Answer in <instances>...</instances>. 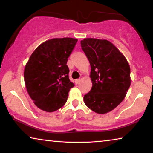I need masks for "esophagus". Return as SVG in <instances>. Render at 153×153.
Listing matches in <instances>:
<instances>
[{
  "label": "esophagus",
  "mask_w": 153,
  "mask_h": 153,
  "mask_svg": "<svg viewBox=\"0 0 153 153\" xmlns=\"http://www.w3.org/2000/svg\"><path fill=\"white\" fill-rule=\"evenodd\" d=\"M81 81V79H76V80H75V83H76V84L77 85V84H79V82H80Z\"/></svg>",
  "instance_id": "34e87169"
}]
</instances>
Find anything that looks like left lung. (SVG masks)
<instances>
[{
    "label": "left lung",
    "mask_w": 153,
    "mask_h": 153,
    "mask_svg": "<svg viewBox=\"0 0 153 153\" xmlns=\"http://www.w3.org/2000/svg\"><path fill=\"white\" fill-rule=\"evenodd\" d=\"M81 49L91 67L93 86L83 97L90 109L104 114L120 104L130 86V68L120 51L106 39L85 38Z\"/></svg>",
    "instance_id": "obj_1"
}]
</instances>
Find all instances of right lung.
<instances>
[{"label": "right lung", "instance_id": "add662e5", "mask_svg": "<svg viewBox=\"0 0 153 153\" xmlns=\"http://www.w3.org/2000/svg\"><path fill=\"white\" fill-rule=\"evenodd\" d=\"M76 42L70 37L51 39L31 54L25 67V84L40 109L53 112L66 103L69 91L74 86L69 79L67 62Z\"/></svg>", "mask_w": 153, "mask_h": 153}]
</instances>
